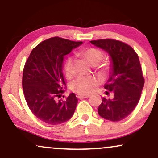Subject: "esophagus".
<instances>
[{"instance_id":"34e87169","label":"esophagus","mask_w":158,"mask_h":158,"mask_svg":"<svg viewBox=\"0 0 158 158\" xmlns=\"http://www.w3.org/2000/svg\"><path fill=\"white\" fill-rule=\"evenodd\" d=\"M77 97L78 99H84V98H88L89 97V95H81V94H77Z\"/></svg>"}]
</instances>
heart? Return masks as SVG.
Returning a JSON list of instances; mask_svg holds the SVG:
<instances>
[{
	"label": "heart",
	"mask_w": 158,
	"mask_h": 158,
	"mask_svg": "<svg viewBox=\"0 0 158 158\" xmlns=\"http://www.w3.org/2000/svg\"><path fill=\"white\" fill-rule=\"evenodd\" d=\"M82 59L91 66H96L102 61L103 53L100 50L95 48H88L82 50L79 53ZM109 68L107 65H101L97 67V71L101 77H104ZM64 71L66 78L70 79L74 75L73 59L68 57L64 64ZM99 81L93 77H78L70 84V88L73 91L79 94H88L91 93L94 88L97 86Z\"/></svg>",
	"instance_id": "b5f03b06"
}]
</instances>
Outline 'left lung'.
<instances>
[{
	"mask_svg": "<svg viewBox=\"0 0 158 158\" xmlns=\"http://www.w3.org/2000/svg\"><path fill=\"white\" fill-rule=\"evenodd\" d=\"M109 54L110 71L105 88L114 94L112 99H102L98 114L102 118L117 122L128 117L138 103L144 86L139 57L133 48L114 39L90 41Z\"/></svg>",
	"mask_w": 158,
	"mask_h": 158,
	"instance_id": "8db88e82",
	"label": "left lung"
}]
</instances>
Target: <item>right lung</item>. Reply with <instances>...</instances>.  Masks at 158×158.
I'll use <instances>...</instances> for the list:
<instances>
[{"label":"right lung","mask_w":158,"mask_h":158,"mask_svg":"<svg viewBox=\"0 0 158 158\" xmlns=\"http://www.w3.org/2000/svg\"><path fill=\"white\" fill-rule=\"evenodd\" d=\"M81 44L82 41L50 38L38 44L27 59L23 71V91L30 110L40 120L58 125L73 115L78 102L75 94H70L65 100L56 99L66 88L62 73L64 56Z\"/></svg>","instance_id":"add662e5"}]
</instances>
